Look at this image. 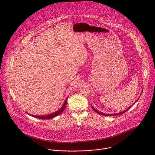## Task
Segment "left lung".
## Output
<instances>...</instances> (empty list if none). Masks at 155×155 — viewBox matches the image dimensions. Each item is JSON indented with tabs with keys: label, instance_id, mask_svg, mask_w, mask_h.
<instances>
[{
	"label": "left lung",
	"instance_id": "left-lung-1",
	"mask_svg": "<svg viewBox=\"0 0 155 155\" xmlns=\"http://www.w3.org/2000/svg\"><path fill=\"white\" fill-rule=\"evenodd\" d=\"M134 104L133 105H132L131 106H130L127 109H126L124 111H123V112H120V113H118V114H109V115H107V114H103V113H101V112H98L97 110H96L94 107H92V109L97 112V113H98V114H100V115H104V116H112V115H121V114H124L125 112H126L130 108H131L132 107V106H134Z\"/></svg>",
	"mask_w": 155,
	"mask_h": 155
}]
</instances>
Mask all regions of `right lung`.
<instances>
[{
  "label": "right lung",
  "mask_w": 155,
  "mask_h": 155,
  "mask_svg": "<svg viewBox=\"0 0 155 155\" xmlns=\"http://www.w3.org/2000/svg\"><path fill=\"white\" fill-rule=\"evenodd\" d=\"M67 100H68V98L66 99L65 101H64V104L63 105V106L61 107V109H60V110H58V111L55 112V113H53V114H51L50 115H44V116H35V115H32V117H34L36 118H39V119H41V120H48V119H51V118H53L58 115H59L60 114H61L63 110H64L65 107H66V104H67Z\"/></svg>",
  "instance_id": "obj_1"
}]
</instances>
